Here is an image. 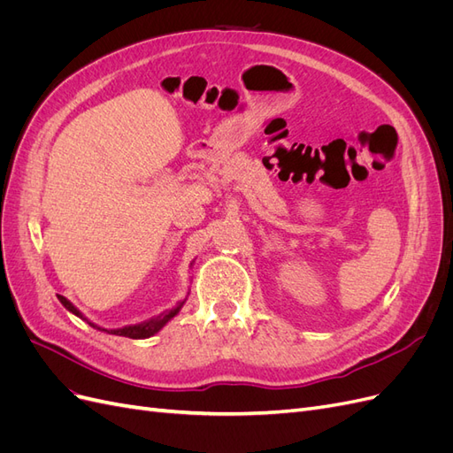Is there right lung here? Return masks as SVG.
<instances>
[{"label":"right lung","mask_w":453,"mask_h":453,"mask_svg":"<svg viewBox=\"0 0 453 453\" xmlns=\"http://www.w3.org/2000/svg\"><path fill=\"white\" fill-rule=\"evenodd\" d=\"M193 265V263H190ZM58 300L62 303V306L67 310V311H72L73 315H77L79 319H83V321H87L90 326H94V328H98V331H104V333H107V334H117V336H127V338H134V340H143V338H150V336H155L160 328L166 325L168 321H172L177 313H180V310L183 308V304H185V300L187 298H183L181 303H177V306H173L172 310H166V311H162L160 315H157V318H150V319H147V321H142V323H135V325H127V326H120V328H104V326H100V325H96V323H92V321H88L83 313H81L70 300H67L65 296H62V295H58Z\"/></svg>","instance_id":"add662e5"}]
</instances>
